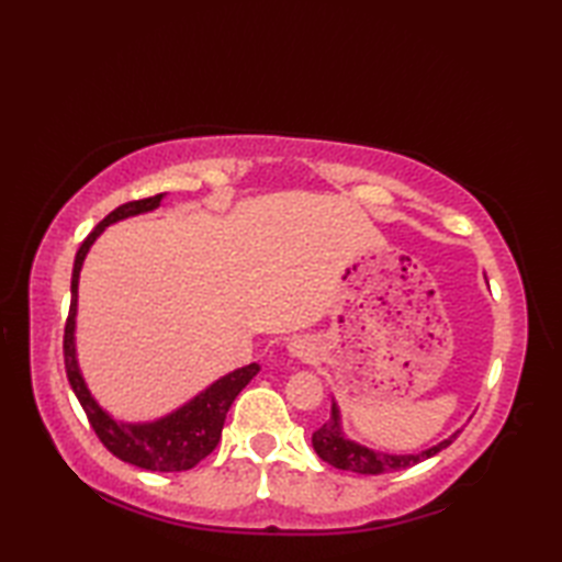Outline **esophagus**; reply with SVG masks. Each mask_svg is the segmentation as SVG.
Wrapping results in <instances>:
<instances>
[{"label": "esophagus", "mask_w": 562, "mask_h": 562, "mask_svg": "<svg viewBox=\"0 0 562 562\" xmlns=\"http://www.w3.org/2000/svg\"><path fill=\"white\" fill-rule=\"evenodd\" d=\"M312 342L304 340V338H296L290 342V355L292 357H300V360H306V357H312Z\"/></svg>", "instance_id": "obj_1"}]
</instances>
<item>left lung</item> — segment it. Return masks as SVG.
Masks as SVG:
<instances>
[{
    "label": "left lung",
    "mask_w": 562,
    "mask_h": 562,
    "mask_svg": "<svg viewBox=\"0 0 562 562\" xmlns=\"http://www.w3.org/2000/svg\"><path fill=\"white\" fill-rule=\"evenodd\" d=\"M461 429L449 435L447 439L437 441L435 447L415 451V453H391V451H379L372 447H364L360 441L350 439L348 435L342 432V423H340V408L336 398H333V408H330V420L318 427L312 445L314 451L318 453L321 459L326 463L336 465L340 471H352V473H362V475H379V473H389V471H401L408 469V465L420 463L429 457H435L441 449H447L453 439L459 437Z\"/></svg>",
    "instance_id": "1"
}]
</instances>
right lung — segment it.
<instances>
[{
  "label": "right lung",
  "mask_w": 562,
  "mask_h": 562,
  "mask_svg": "<svg viewBox=\"0 0 562 562\" xmlns=\"http://www.w3.org/2000/svg\"><path fill=\"white\" fill-rule=\"evenodd\" d=\"M164 195L166 193H159L154 198L125 202V205L115 207L109 217L97 224V229L83 238V244L79 246L77 258H75V270H71V304H69V318L65 326V369H67L71 391H75L77 401L81 403L83 413L89 417L93 432L99 435L105 449L113 451L117 459L139 465V469L173 473V471L193 469L195 463H200L207 453L214 451V447L220 445L226 413H229L234 398L246 389L248 381L260 372V367L254 362L241 369H234V372L212 381L207 389H202L193 398L186 401L183 405H178L176 411L157 417V420L125 423L113 417L97 398H93V393L89 391L79 369L77 340H75L79 274L93 241H97V238L105 232V226L127 217H137V214L154 212L161 205Z\"/></svg>",
  "instance_id": "obj_1"
}]
</instances>
